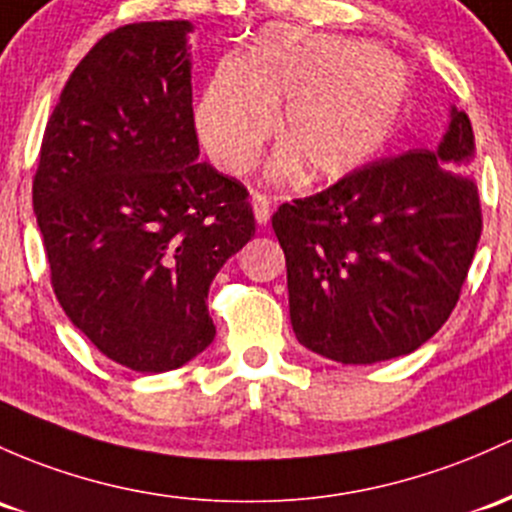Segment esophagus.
Returning a JSON list of instances; mask_svg holds the SVG:
<instances>
[{
    "label": "esophagus",
    "mask_w": 512,
    "mask_h": 512,
    "mask_svg": "<svg viewBox=\"0 0 512 512\" xmlns=\"http://www.w3.org/2000/svg\"><path fill=\"white\" fill-rule=\"evenodd\" d=\"M251 207H254V217L258 224H266L271 219V200L263 192H254L251 197Z\"/></svg>",
    "instance_id": "obj_1"
}]
</instances>
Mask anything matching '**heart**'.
Wrapping results in <instances>:
<instances>
[{
  "mask_svg": "<svg viewBox=\"0 0 512 512\" xmlns=\"http://www.w3.org/2000/svg\"><path fill=\"white\" fill-rule=\"evenodd\" d=\"M408 100V65L371 41L271 26L244 58L214 68L195 126L212 161L241 175L271 139L282 101L271 178L305 168L310 180H339L386 148Z\"/></svg>",
  "mask_w": 512,
  "mask_h": 512,
  "instance_id": "heart-1",
  "label": "heart"
}]
</instances>
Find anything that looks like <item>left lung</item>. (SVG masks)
<instances>
[{"label": "left lung", "mask_w": 512, "mask_h": 512, "mask_svg": "<svg viewBox=\"0 0 512 512\" xmlns=\"http://www.w3.org/2000/svg\"><path fill=\"white\" fill-rule=\"evenodd\" d=\"M466 112L434 151L381 158L273 214L293 332L339 364L415 351L449 320L483 217Z\"/></svg>", "instance_id": "1"}]
</instances>
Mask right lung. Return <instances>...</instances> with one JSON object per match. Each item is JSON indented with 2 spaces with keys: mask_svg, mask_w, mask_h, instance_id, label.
<instances>
[{
  "mask_svg": "<svg viewBox=\"0 0 512 512\" xmlns=\"http://www.w3.org/2000/svg\"><path fill=\"white\" fill-rule=\"evenodd\" d=\"M190 21L109 31L46 124L34 212L53 293L107 359L161 373L212 344V278L256 232L249 190L197 161Z\"/></svg>",
  "mask_w": 512,
  "mask_h": 512,
  "instance_id": "right-lung-1",
  "label": "right lung"
}]
</instances>
